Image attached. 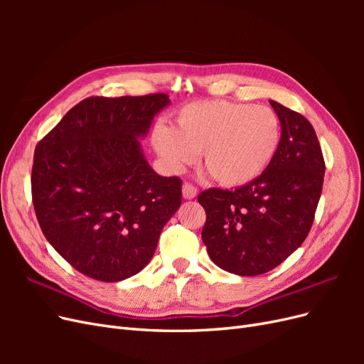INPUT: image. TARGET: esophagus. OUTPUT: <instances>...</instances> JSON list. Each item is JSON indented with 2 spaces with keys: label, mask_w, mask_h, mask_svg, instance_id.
I'll return each instance as SVG.
<instances>
[{
  "label": "esophagus",
  "mask_w": 364,
  "mask_h": 364,
  "mask_svg": "<svg viewBox=\"0 0 364 364\" xmlns=\"http://www.w3.org/2000/svg\"><path fill=\"white\" fill-rule=\"evenodd\" d=\"M182 194H183V199H194V197L197 196V188L193 183L185 182L182 185Z\"/></svg>",
  "instance_id": "esophagus-1"
}]
</instances>
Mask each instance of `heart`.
Segmentation results:
<instances>
[{
  "mask_svg": "<svg viewBox=\"0 0 364 364\" xmlns=\"http://www.w3.org/2000/svg\"><path fill=\"white\" fill-rule=\"evenodd\" d=\"M281 119L269 106L203 100L182 106L174 127L156 124L151 144L170 171L202 151L203 165L225 186H241L266 170L281 146Z\"/></svg>",
  "mask_w": 364,
  "mask_h": 364,
  "instance_id": "1",
  "label": "heart"
}]
</instances>
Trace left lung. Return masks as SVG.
<instances>
[{"label":"left lung","instance_id":"1","mask_svg":"<svg viewBox=\"0 0 364 364\" xmlns=\"http://www.w3.org/2000/svg\"><path fill=\"white\" fill-rule=\"evenodd\" d=\"M281 119V146L255 181L235 190L209 188L202 240L220 269L257 277L287 259L313 226L322 194L325 161L316 132L304 115L270 102Z\"/></svg>","mask_w":364,"mask_h":364}]
</instances>
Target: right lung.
<instances>
[{"mask_svg": "<svg viewBox=\"0 0 364 364\" xmlns=\"http://www.w3.org/2000/svg\"><path fill=\"white\" fill-rule=\"evenodd\" d=\"M167 94L87 97L36 146L31 199L48 243L92 279L118 282L144 269L182 202V181L155 173L139 136Z\"/></svg>", "mask_w": 364, "mask_h": 364, "instance_id": "add662e5", "label": "right lung"}]
</instances>
